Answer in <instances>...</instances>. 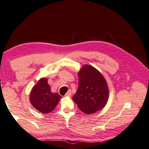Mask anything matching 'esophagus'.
Masks as SVG:
<instances>
[{
	"label": "esophagus",
	"mask_w": 149,
	"mask_h": 149,
	"mask_svg": "<svg viewBox=\"0 0 149 149\" xmlns=\"http://www.w3.org/2000/svg\"><path fill=\"white\" fill-rule=\"evenodd\" d=\"M71 95H72V93H71L70 91H68L67 93H66V94H65V96L66 97H70Z\"/></svg>",
	"instance_id": "esophagus-1"
}]
</instances>
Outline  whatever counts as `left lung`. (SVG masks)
<instances>
[{
	"instance_id": "1",
	"label": "left lung",
	"mask_w": 149,
	"mask_h": 149,
	"mask_svg": "<svg viewBox=\"0 0 149 149\" xmlns=\"http://www.w3.org/2000/svg\"><path fill=\"white\" fill-rule=\"evenodd\" d=\"M79 87L72 100L83 113H94L108 102L109 91L104 76L96 68L85 65L78 74Z\"/></svg>"
}]
</instances>
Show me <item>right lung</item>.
I'll use <instances>...</instances> for the list:
<instances>
[{"instance_id":"1","label":"right lung","mask_w":149,"mask_h":149,"mask_svg":"<svg viewBox=\"0 0 149 149\" xmlns=\"http://www.w3.org/2000/svg\"><path fill=\"white\" fill-rule=\"evenodd\" d=\"M61 97L58 93H51L47 84V79L41 78L33 87L30 93V100L32 106L42 113L52 112L59 102Z\"/></svg>"}]
</instances>
